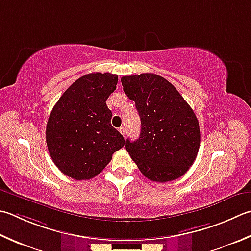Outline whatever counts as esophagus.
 <instances>
[{
  "mask_svg": "<svg viewBox=\"0 0 251 251\" xmlns=\"http://www.w3.org/2000/svg\"><path fill=\"white\" fill-rule=\"evenodd\" d=\"M120 132H121V134L123 135V136H126V127H124V126H122V127H120Z\"/></svg>",
  "mask_w": 251,
  "mask_h": 251,
  "instance_id": "1",
  "label": "esophagus"
}]
</instances>
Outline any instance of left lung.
Listing matches in <instances>:
<instances>
[{
	"label": "left lung",
	"mask_w": 251,
	"mask_h": 251,
	"mask_svg": "<svg viewBox=\"0 0 251 251\" xmlns=\"http://www.w3.org/2000/svg\"><path fill=\"white\" fill-rule=\"evenodd\" d=\"M141 121L139 138L126 150L147 178L158 183L183 176L197 158L199 122L176 88L155 74L122 77Z\"/></svg>",
	"instance_id": "8db88e82"
}]
</instances>
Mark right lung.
<instances>
[{
	"label": "right lung",
	"mask_w": 251,
	"mask_h": 251,
	"mask_svg": "<svg viewBox=\"0 0 251 251\" xmlns=\"http://www.w3.org/2000/svg\"><path fill=\"white\" fill-rule=\"evenodd\" d=\"M117 75L91 73L67 88L49 116L46 138L49 153L63 174L93 178L125 145L111 125L106 100L116 89Z\"/></svg>",
	"instance_id": "obj_1"
}]
</instances>
